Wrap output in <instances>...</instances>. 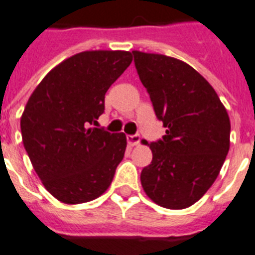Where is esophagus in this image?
I'll return each instance as SVG.
<instances>
[{"instance_id": "34e87169", "label": "esophagus", "mask_w": 255, "mask_h": 255, "mask_svg": "<svg viewBox=\"0 0 255 255\" xmlns=\"http://www.w3.org/2000/svg\"><path fill=\"white\" fill-rule=\"evenodd\" d=\"M141 137L140 134H128L127 136V142L128 145H131V146H134V145H137L140 142Z\"/></svg>"}]
</instances>
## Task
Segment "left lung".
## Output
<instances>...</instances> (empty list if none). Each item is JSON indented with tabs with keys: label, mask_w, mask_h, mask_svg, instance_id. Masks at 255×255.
Instances as JSON below:
<instances>
[{
	"label": "left lung",
	"mask_w": 255,
	"mask_h": 255,
	"mask_svg": "<svg viewBox=\"0 0 255 255\" xmlns=\"http://www.w3.org/2000/svg\"><path fill=\"white\" fill-rule=\"evenodd\" d=\"M166 134L149 144L151 163L141 185L166 209L192 206L213 185L230 150L231 123L217 92L189 65L162 54L132 51Z\"/></svg>",
	"instance_id": "obj_1"
}]
</instances>
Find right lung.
I'll list each match as a JSON object with an SVG mask.
<instances>
[{
  "label": "right lung",
  "mask_w": 255,
  "mask_h": 255,
  "mask_svg": "<svg viewBox=\"0 0 255 255\" xmlns=\"http://www.w3.org/2000/svg\"><path fill=\"white\" fill-rule=\"evenodd\" d=\"M129 51L72 55L53 68L25 105L23 144L49 193L65 204L96 200L110 187L127 138L91 127L105 111V95L128 66Z\"/></svg>",
  "instance_id": "obj_1"
}]
</instances>
